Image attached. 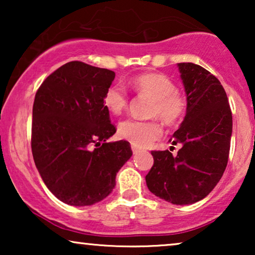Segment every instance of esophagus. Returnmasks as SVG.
<instances>
[{
	"instance_id": "1",
	"label": "esophagus",
	"mask_w": 255,
	"mask_h": 255,
	"mask_svg": "<svg viewBox=\"0 0 255 255\" xmlns=\"http://www.w3.org/2000/svg\"><path fill=\"white\" fill-rule=\"evenodd\" d=\"M139 151H140V149H139L138 147H135V146L132 145V152H133V154H137Z\"/></svg>"
}]
</instances>
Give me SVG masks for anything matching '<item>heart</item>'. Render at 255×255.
Returning <instances> with one entry per match:
<instances>
[{"mask_svg":"<svg viewBox=\"0 0 255 255\" xmlns=\"http://www.w3.org/2000/svg\"><path fill=\"white\" fill-rule=\"evenodd\" d=\"M130 86L139 95L151 99L149 117H158L167 127L179 124L187 111V97L176 88L175 82L165 74L145 73L130 80ZM128 96L118 83L107 88L103 106L113 115H121L128 108ZM118 135L135 147H146L160 138L162 128L156 121L128 120L118 125Z\"/></svg>","mask_w":255,"mask_h":255,"instance_id":"heart-1","label":"heart"}]
</instances>
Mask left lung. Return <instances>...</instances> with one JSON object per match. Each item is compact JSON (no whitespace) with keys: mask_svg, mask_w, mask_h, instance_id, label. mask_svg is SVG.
<instances>
[{"mask_svg":"<svg viewBox=\"0 0 255 255\" xmlns=\"http://www.w3.org/2000/svg\"><path fill=\"white\" fill-rule=\"evenodd\" d=\"M187 95V113L174 132L168 149L152 151L153 163L146 175L151 193L173 204H193L211 193L222 179L229 160L232 113L219 80L193 62L177 64Z\"/></svg>","mask_w":255,"mask_h":255,"instance_id":"obj_1","label":"left lung"}]
</instances>
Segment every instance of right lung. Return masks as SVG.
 <instances>
[{"instance_id":"1","label":"right lung","mask_w":255,"mask_h":255,"mask_svg":"<svg viewBox=\"0 0 255 255\" xmlns=\"http://www.w3.org/2000/svg\"><path fill=\"white\" fill-rule=\"evenodd\" d=\"M115 72L81 61L62 65L37 90L31 148L48 190L74 207L102 201L131 158L130 142H107L115 134L103 95Z\"/></svg>"}]
</instances>
